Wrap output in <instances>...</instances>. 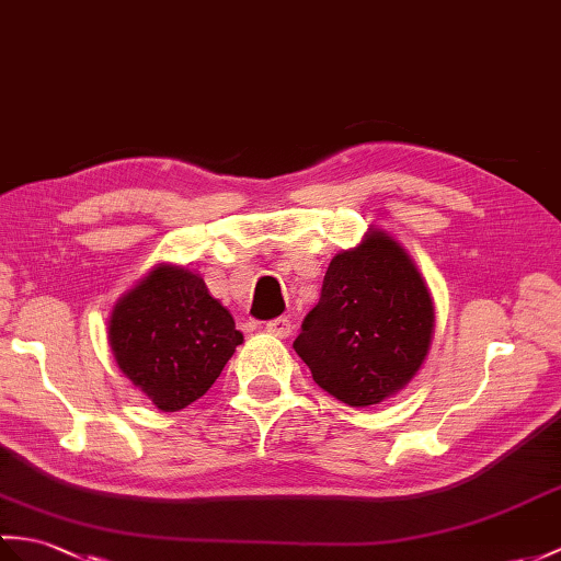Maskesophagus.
<instances>
[{
  "instance_id": "esophagus-1",
  "label": "esophagus",
  "mask_w": 561,
  "mask_h": 561,
  "mask_svg": "<svg viewBox=\"0 0 561 561\" xmlns=\"http://www.w3.org/2000/svg\"><path fill=\"white\" fill-rule=\"evenodd\" d=\"M267 334H272V336H277V340H286V336L291 334V330H294V324H291V320H286V318H277V320H272V322H267Z\"/></svg>"
}]
</instances>
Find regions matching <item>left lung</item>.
Returning <instances> with one entry per match:
<instances>
[{
  "instance_id": "left-lung-1",
  "label": "left lung",
  "mask_w": 561,
  "mask_h": 561,
  "mask_svg": "<svg viewBox=\"0 0 561 561\" xmlns=\"http://www.w3.org/2000/svg\"><path fill=\"white\" fill-rule=\"evenodd\" d=\"M435 304L409 251L370 227L324 272L294 348L324 392L373 407L401 392L427 358Z\"/></svg>"
}]
</instances>
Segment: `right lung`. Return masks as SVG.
Segmentation results:
<instances>
[{
    "label": "right lung",
    "instance_id": "add662e5",
    "mask_svg": "<svg viewBox=\"0 0 561 561\" xmlns=\"http://www.w3.org/2000/svg\"><path fill=\"white\" fill-rule=\"evenodd\" d=\"M107 332L116 366L164 413L201 399L243 342L198 272L174 263L154 265L114 304Z\"/></svg>",
    "mask_w": 561,
    "mask_h": 561
}]
</instances>
